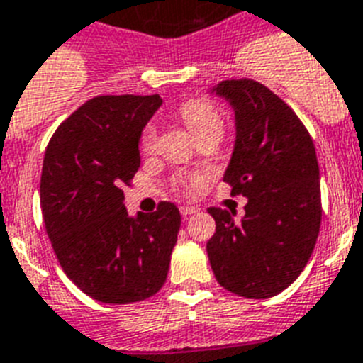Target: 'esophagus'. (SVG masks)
<instances>
[{"label": "esophagus", "mask_w": 363, "mask_h": 363, "mask_svg": "<svg viewBox=\"0 0 363 363\" xmlns=\"http://www.w3.org/2000/svg\"><path fill=\"white\" fill-rule=\"evenodd\" d=\"M197 212V207H181V214L182 216H190V214H196Z\"/></svg>", "instance_id": "1"}]
</instances>
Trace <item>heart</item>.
Instances as JSON below:
<instances>
[{"label":"heart","instance_id":"b5f03b06","mask_svg":"<svg viewBox=\"0 0 363 363\" xmlns=\"http://www.w3.org/2000/svg\"><path fill=\"white\" fill-rule=\"evenodd\" d=\"M181 113L184 125L190 128L196 140H201L205 135H222L223 134V117L216 106L203 99L188 100L181 106ZM156 143V126L149 125L141 135V149L145 152L152 151Z\"/></svg>","mask_w":363,"mask_h":363}]
</instances>
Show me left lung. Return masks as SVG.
Instances as JSON below:
<instances>
[{
    "instance_id": "1",
    "label": "left lung",
    "mask_w": 363,
    "mask_h": 363,
    "mask_svg": "<svg viewBox=\"0 0 363 363\" xmlns=\"http://www.w3.org/2000/svg\"><path fill=\"white\" fill-rule=\"evenodd\" d=\"M211 93L235 111V147L223 173L246 214L212 207L207 242L218 284L244 298L281 293L304 270L320 228V181L313 141L278 95L253 79H225Z\"/></svg>"
}]
</instances>
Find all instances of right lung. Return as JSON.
<instances>
[{
	"mask_svg": "<svg viewBox=\"0 0 363 363\" xmlns=\"http://www.w3.org/2000/svg\"><path fill=\"white\" fill-rule=\"evenodd\" d=\"M158 95L96 96L52 135L40 177L44 225L65 274L104 304H132L166 284L181 212L160 203L130 216L123 186L141 164L140 140Z\"/></svg>",
	"mask_w": 363,
	"mask_h": 363,
	"instance_id": "add662e5",
	"label": "right lung"
}]
</instances>
